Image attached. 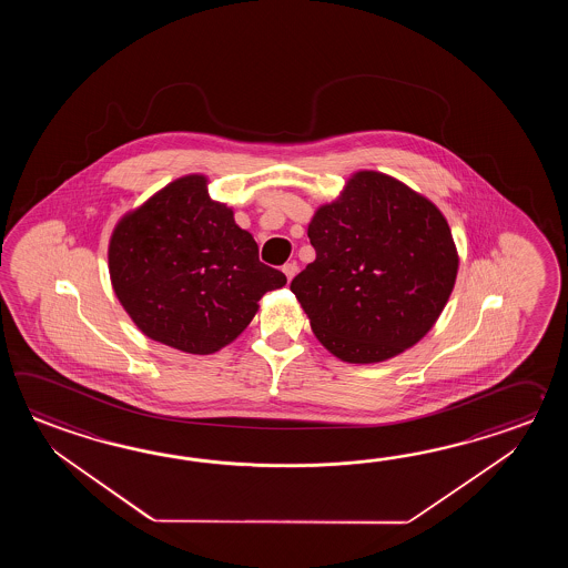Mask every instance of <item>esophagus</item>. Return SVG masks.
Returning <instances> with one entry per match:
<instances>
[{
	"label": "esophagus",
	"mask_w": 568,
	"mask_h": 568,
	"mask_svg": "<svg viewBox=\"0 0 568 568\" xmlns=\"http://www.w3.org/2000/svg\"><path fill=\"white\" fill-rule=\"evenodd\" d=\"M282 272L286 274V278H288L290 282V280L296 276V272H298V266H296V262H288V264H284V267H282Z\"/></svg>",
	"instance_id": "34e87169"
}]
</instances>
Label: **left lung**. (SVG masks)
I'll use <instances>...</instances> for the list:
<instances>
[{"mask_svg":"<svg viewBox=\"0 0 568 568\" xmlns=\"http://www.w3.org/2000/svg\"><path fill=\"white\" fill-rule=\"evenodd\" d=\"M316 260L292 280L313 333L341 362L379 363L435 326L457 280L447 219L404 182L351 176L308 223Z\"/></svg>","mask_w":568,"mask_h":568,"instance_id":"obj_1","label":"left lung"}]
</instances>
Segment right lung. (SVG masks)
<instances>
[{"label":"right lung","instance_id":"add662e5","mask_svg":"<svg viewBox=\"0 0 568 568\" xmlns=\"http://www.w3.org/2000/svg\"><path fill=\"white\" fill-rule=\"evenodd\" d=\"M189 174L120 219L109 240L111 286L145 337L211 355L252 323L260 298L286 276L257 257L231 206Z\"/></svg>","mask_w":568,"mask_h":568}]
</instances>
